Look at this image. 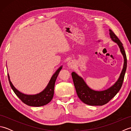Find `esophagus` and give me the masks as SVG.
I'll list each match as a JSON object with an SVG mask.
<instances>
[{"label": "esophagus", "mask_w": 131, "mask_h": 131, "mask_svg": "<svg viewBox=\"0 0 131 131\" xmlns=\"http://www.w3.org/2000/svg\"><path fill=\"white\" fill-rule=\"evenodd\" d=\"M75 66V62L73 60L69 61L68 63V66L69 68H74Z\"/></svg>", "instance_id": "esophagus-1"}]
</instances>
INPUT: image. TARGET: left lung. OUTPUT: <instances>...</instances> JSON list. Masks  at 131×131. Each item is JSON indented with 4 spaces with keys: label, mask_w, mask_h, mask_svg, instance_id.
<instances>
[{
    "label": "left lung",
    "mask_w": 131,
    "mask_h": 131,
    "mask_svg": "<svg viewBox=\"0 0 131 131\" xmlns=\"http://www.w3.org/2000/svg\"><path fill=\"white\" fill-rule=\"evenodd\" d=\"M109 34L112 40L118 44L121 53L124 58L123 67L120 75L116 82L110 87L103 91H94L91 89L86 84L83 78L78 75L74 71L72 72L74 84L75 88L77 95L80 100L84 104L91 106L104 105L112 100L119 90H121L127 69V57L123 44L119 39L112 30L109 29Z\"/></svg>",
    "instance_id": "8db88e82"
}]
</instances>
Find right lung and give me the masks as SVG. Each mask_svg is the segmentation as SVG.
I'll return each instance as SVG.
<instances>
[{
	"instance_id": "1",
	"label": "right lung",
	"mask_w": 131,
	"mask_h": 131,
	"mask_svg": "<svg viewBox=\"0 0 131 131\" xmlns=\"http://www.w3.org/2000/svg\"><path fill=\"white\" fill-rule=\"evenodd\" d=\"M62 68V66H61L56 71L50 79L48 85L43 91L41 92L35 94H26L21 92L15 87V86L11 82L9 74H8V80L11 88L13 92L18 98L23 101L24 104L30 106L39 107L46 105L51 101L54 94V87L56 80L58 75Z\"/></svg>"
}]
</instances>
